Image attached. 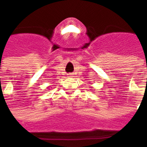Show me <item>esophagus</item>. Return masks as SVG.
<instances>
[{
	"label": "esophagus",
	"instance_id": "esophagus-1",
	"mask_svg": "<svg viewBox=\"0 0 147 147\" xmlns=\"http://www.w3.org/2000/svg\"><path fill=\"white\" fill-rule=\"evenodd\" d=\"M73 76V74H71V73L68 74V76H69V77H71V76Z\"/></svg>",
	"mask_w": 147,
	"mask_h": 147
}]
</instances>
